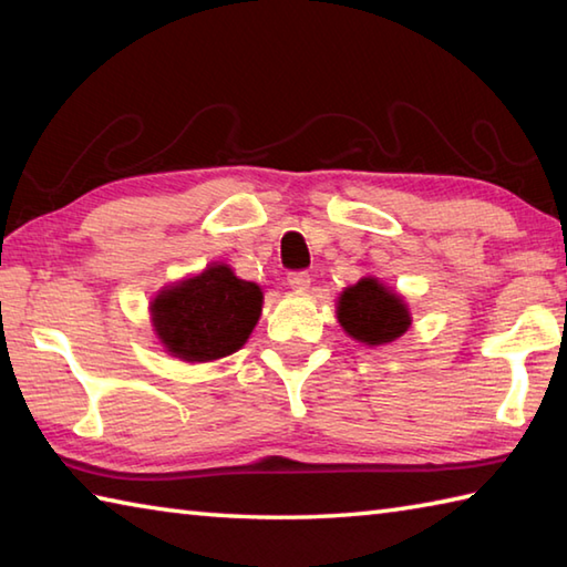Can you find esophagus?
<instances>
[{"mask_svg": "<svg viewBox=\"0 0 567 567\" xmlns=\"http://www.w3.org/2000/svg\"><path fill=\"white\" fill-rule=\"evenodd\" d=\"M288 286H291L293 291H308V288H310V274L308 271L288 274Z\"/></svg>", "mask_w": 567, "mask_h": 567, "instance_id": "obj_1", "label": "esophagus"}]
</instances>
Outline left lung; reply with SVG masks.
I'll return each instance as SVG.
<instances>
[{
    "label": "left lung",
    "mask_w": 567,
    "mask_h": 567,
    "mask_svg": "<svg viewBox=\"0 0 567 567\" xmlns=\"http://www.w3.org/2000/svg\"><path fill=\"white\" fill-rule=\"evenodd\" d=\"M338 320L350 338L369 348L394 342L411 328L409 306L372 276H364L340 293Z\"/></svg>",
    "instance_id": "8db88e82"
}]
</instances>
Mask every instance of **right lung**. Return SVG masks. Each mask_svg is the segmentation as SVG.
<instances>
[{"label":"right lung","mask_w":567,"mask_h":567,"mask_svg":"<svg viewBox=\"0 0 567 567\" xmlns=\"http://www.w3.org/2000/svg\"><path fill=\"white\" fill-rule=\"evenodd\" d=\"M261 288L237 279L227 264L166 286L152 300V322L166 352L186 362H213L237 352L261 316Z\"/></svg>","instance_id":"add662e5"}]
</instances>
